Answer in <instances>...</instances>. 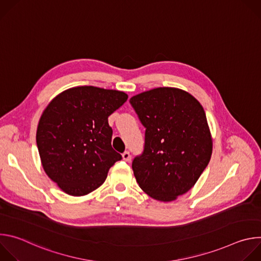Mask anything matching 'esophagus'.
<instances>
[{
  "mask_svg": "<svg viewBox=\"0 0 261 261\" xmlns=\"http://www.w3.org/2000/svg\"><path fill=\"white\" fill-rule=\"evenodd\" d=\"M122 156H123V159H124L125 161H129V160L131 159V155H130V153H129L128 151L124 152V153L122 154Z\"/></svg>",
  "mask_w": 261,
  "mask_h": 261,
  "instance_id": "1",
  "label": "esophagus"
}]
</instances>
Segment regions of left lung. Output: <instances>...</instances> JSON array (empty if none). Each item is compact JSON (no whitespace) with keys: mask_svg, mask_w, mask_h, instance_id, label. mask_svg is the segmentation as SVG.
Masks as SVG:
<instances>
[{"mask_svg":"<svg viewBox=\"0 0 261 261\" xmlns=\"http://www.w3.org/2000/svg\"><path fill=\"white\" fill-rule=\"evenodd\" d=\"M130 103L145 128L143 152L132 162L135 178L152 198L172 201L193 187L212 156L203 107L175 88L140 93Z\"/></svg>","mask_w":261,"mask_h":261,"instance_id":"left-lung-1","label":"left lung"}]
</instances>
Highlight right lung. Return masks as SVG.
Listing matches in <instances>:
<instances>
[{"label": "right lung", "mask_w": 261, "mask_h": 261, "mask_svg": "<svg viewBox=\"0 0 261 261\" xmlns=\"http://www.w3.org/2000/svg\"><path fill=\"white\" fill-rule=\"evenodd\" d=\"M127 99L121 91L75 87L59 94L44 109L37 146L44 171L65 193H91L122 159L111 146L108 117Z\"/></svg>", "instance_id": "right-lung-1"}]
</instances>
